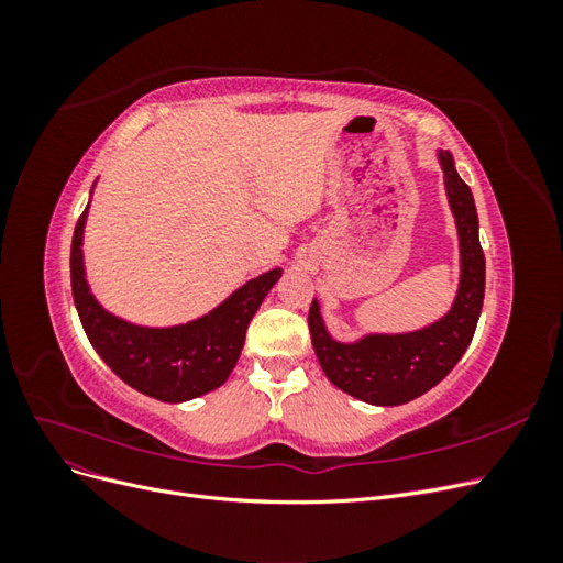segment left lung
<instances>
[{
  "mask_svg": "<svg viewBox=\"0 0 563 563\" xmlns=\"http://www.w3.org/2000/svg\"><path fill=\"white\" fill-rule=\"evenodd\" d=\"M451 211L460 240V286L451 312L432 327L397 335H364L338 343L323 327L319 302L310 305V335L327 378L347 395L373 406H399L444 380L472 343L482 314L486 261L479 244V218L470 185L457 176L451 152H439Z\"/></svg>",
  "mask_w": 563,
  "mask_h": 563,
  "instance_id": "1",
  "label": "left lung"
}]
</instances>
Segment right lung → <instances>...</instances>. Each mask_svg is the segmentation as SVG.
I'll return each mask as SVG.
<instances>
[{
	"label": "right lung",
	"mask_w": 563,
	"mask_h": 563,
	"mask_svg": "<svg viewBox=\"0 0 563 563\" xmlns=\"http://www.w3.org/2000/svg\"><path fill=\"white\" fill-rule=\"evenodd\" d=\"M87 211L89 207L73 234L70 277L81 327L100 360L133 389L168 404L201 397L223 385L240 360L255 310L282 277V269L246 282L213 312L190 323L172 329L133 327L100 308L84 279L81 234Z\"/></svg>",
	"instance_id": "right-lung-1"
}]
</instances>
